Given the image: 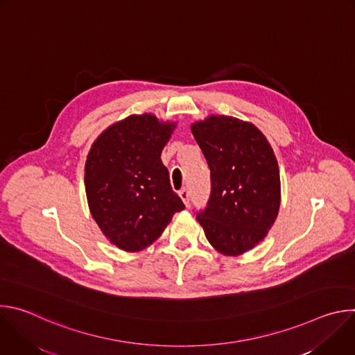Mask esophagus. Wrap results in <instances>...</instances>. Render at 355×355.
<instances>
[{"mask_svg":"<svg viewBox=\"0 0 355 355\" xmlns=\"http://www.w3.org/2000/svg\"><path fill=\"white\" fill-rule=\"evenodd\" d=\"M178 195H180V198L184 200V204L188 207V205H189V191H188V188L180 189Z\"/></svg>","mask_w":355,"mask_h":355,"instance_id":"esophagus-1","label":"esophagus"}]
</instances>
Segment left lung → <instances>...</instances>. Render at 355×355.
<instances>
[{
  "label": "left lung",
  "instance_id": "1",
  "mask_svg": "<svg viewBox=\"0 0 355 355\" xmlns=\"http://www.w3.org/2000/svg\"><path fill=\"white\" fill-rule=\"evenodd\" d=\"M191 130L211 170V195L196 219L218 251L243 254L267 236L279 211L274 151L254 125L237 118L214 115Z\"/></svg>",
  "mask_w": 355,
  "mask_h": 355
}]
</instances>
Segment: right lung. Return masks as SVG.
Instances as JSON below:
<instances>
[{
    "instance_id": "add662e5",
    "label": "right lung",
    "mask_w": 355,
    "mask_h": 355,
    "mask_svg": "<svg viewBox=\"0 0 355 355\" xmlns=\"http://www.w3.org/2000/svg\"><path fill=\"white\" fill-rule=\"evenodd\" d=\"M175 125L132 115L101 133L89 150L84 182L91 215L125 251L156 241L185 208L160 159Z\"/></svg>"
}]
</instances>
